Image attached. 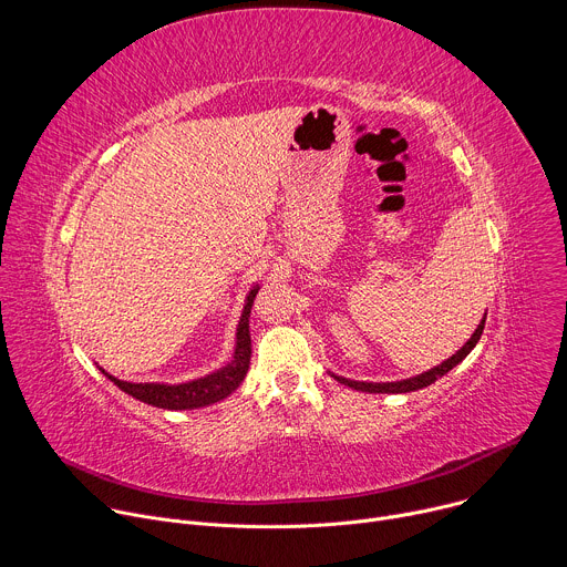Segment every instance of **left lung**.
Returning <instances> with one entry per match:
<instances>
[{
  "instance_id": "left-lung-1",
  "label": "left lung",
  "mask_w": 567,
  "mask_h": 567,
  "mask_svg": "<svg viewBox=\"0 0 567 567\" xmlns=\"http://www.w3.org/2000/svg\"><path fill=\"white\" fill-rule=\"evenodd\" d=\"M484 320H487V313H484V318L480 320V326L475 328V332L471 334V339L453 354L449 357L446 361H442L440 365L422 372V374H415L411 379H401V381H383V383H374V381H354V379H346V377H339L334 372H330L339 383L348 385V388H354V390H361V392H385V394H399V392H413V390H422L431 383H435L440 377H444L446 372H451L457 363H462L466 359V354L475 348V343L480 341L482 337V330H484Z\"/></svg>"
}]
</instances>
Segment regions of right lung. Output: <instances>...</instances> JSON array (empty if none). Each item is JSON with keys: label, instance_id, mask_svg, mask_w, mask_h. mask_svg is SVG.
I'll return each instance as SVG.
<instances>
[{"label": "right lung", "instance_id": "right-lung-1", "mask_svg": "<svg viewBox=\"0 0 567 567\" xmlns=\"http://www.w3.org/2000/svg\"><path fill=\"white\" fill-rule=\"evenodd\" d=\"M258 285L251 287V291L247 293L245 300V309H241L237 330H235V350L233 357L226 365H221L219 370L186 381V383H132V381H123L112 377L110 372H105L103 368H99L114 385H118L125 394L150 403V406L164 409V411H195V409H204L210 406L215 401L226 399L233 390L239 388V383L245 381L249 363H251V334H249V316H251V307L258 293Z\"/></svg>", "mask_w": 567, "mask_h": 567}]
</instances>
